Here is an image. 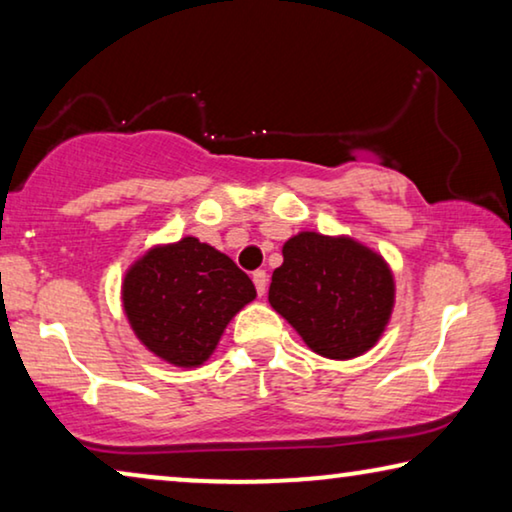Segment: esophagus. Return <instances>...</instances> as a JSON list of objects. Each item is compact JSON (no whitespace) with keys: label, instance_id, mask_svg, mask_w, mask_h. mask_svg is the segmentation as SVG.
Returning <instances> with one entry per match:
<instances>
[{"label":"esophagus","instance_id":"obj_1","mask_svg":"<svg viewBox=\"0 0 512 512\" xmlns=\"http://www.w3.org/2000/svg\"><path fill=\"white\" fill-rule=\"evenodd\" d=\"M254 284H256L258 296H265V289H268V275H265V270L254 272Z\"/></svg>","mask_w":512,"mask_h":512}]
</instances>
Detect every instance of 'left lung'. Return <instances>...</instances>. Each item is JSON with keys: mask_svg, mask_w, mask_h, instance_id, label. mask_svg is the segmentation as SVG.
<instances>
[{"mask_svg": "<svg viewBox=\"0 0 512 512\" xmlns=\"http://www.w3.org/2000/svg\"><path fill=\"white\" fill-rule=\"evenodd\" d=\"M268 300L305 345L326 359H356L377 345L396 298L387 261L347 235L303 230L284 242Z\"/></svg>", "mask_w": 512, "mask_h": 512, "instance_id": "1", "label": "left lung"}]
</instances>
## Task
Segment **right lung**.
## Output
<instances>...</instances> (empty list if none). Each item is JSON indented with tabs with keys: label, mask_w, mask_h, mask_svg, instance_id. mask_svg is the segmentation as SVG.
I'll use <instances>...</instances> for the list:
<instances>
[{
	"label": "right lung",
	"mask_w": 512,
	"mask_h": 512,
	"mask_svg": "<svg viewBox=\"0 0 512 512\" xmlns=\"http://www.w3.org/2000/svg\"><path fill=\"white\" fill-rule=\"evenodd\" d=\"M121 298L132 331L151 354L198 368L256 289L233 258L188 235L139 256L125 272Z\"/></svg>",
	"instance_id": "1"
}]
</instances>
